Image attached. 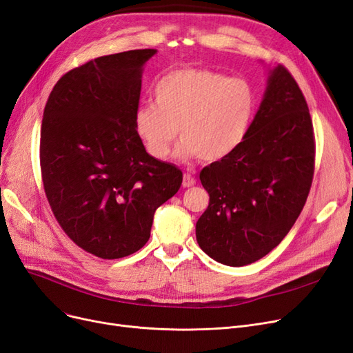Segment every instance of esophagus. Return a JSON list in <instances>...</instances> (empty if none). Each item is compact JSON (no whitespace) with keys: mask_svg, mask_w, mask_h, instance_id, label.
<instances>
[{"mask_svg":"<svg viewBox=\"0 0 353 353\" xmlns=\"http://www.w3.org/2000/svg\"><path fill=\"white\" fill-rule=\"evenodd\" d=\"M194 183H196V179H194L192 174H189V173H186L185 176H183V188H192Z\"/></svg>","mask_w":353,"mask_h":353,"instance_id":"obj_1","label":"esophagus"}]
</instances>
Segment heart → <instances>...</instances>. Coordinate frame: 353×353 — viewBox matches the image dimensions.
I'll return each instance as SVG.
<instances>
[{
  "label": "heart",
  "mask_w": 353,
  "mask_h": 353,
  "mask_svg": "<svg viewBox=\"0 0 353 353\" xmlns=\"http://www.w3.org/2000/svg\"><path fill=\"white\" fill-rule=\"evenodd\" d=\"M155 104H143L134 117L147 152L164 160L177 134L179 154L202 161L227 159L245 139L257 108V94L244 78H230L206 68H177L154 88Z\"/></svg>",
  "instance_id": "heart-1"
}]
</instances>
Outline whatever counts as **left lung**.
<instances>
[{
	"mask_svg": "<svg viewBox=\"0 0 353 353\" xmlns=\"http://www.w3.org/2000/svg\"><path fill=\"white\" fill-rule=\"evenodd\" d=\"M314 159L305 97L291 72L278 65L241 145L199 174L210 193L196 223L201 249L227 266L250 265L272 252L303 211Z\"/></svg>",
	"mask_w": 353,
	"mask_h": 353,
	"instance_id": "1",
	"label": "left lung"
}]
</instances>
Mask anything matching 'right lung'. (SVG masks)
Returning a JSON list of instances; mask_svg holds the SVG:
<instances>
[{"mask_svg":"<svg viewBox=\"0 0 353 353\" xmlns=\"http://www.w3.org/2000/svg\"><path fill=\"white\" fill-rule=\"evenodd\" d=\"M155 52L91 59L59 78L45 106L41 170L50 210L78 247L101 259L145 245L155 210L183 180L135 130L142 67Z\"/></svg>","mask_w":353,"mask_h":353,"instance_id":"obj_1","label":"right lung"}]
</instances>
